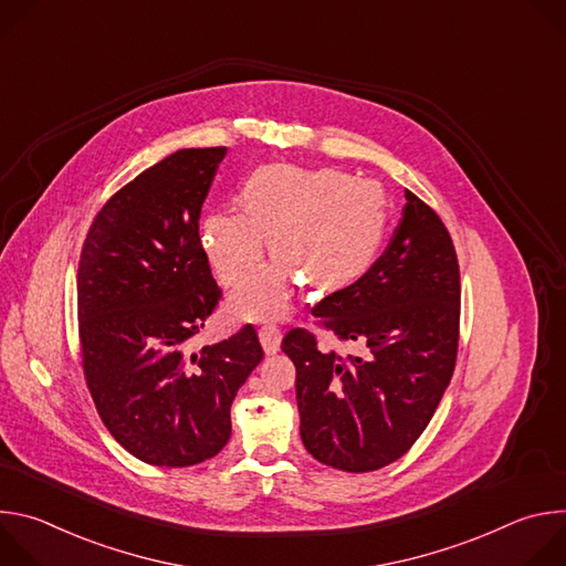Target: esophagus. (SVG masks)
<instances>
[{"instance_id": "obj_1", "label": "esophagus", "mask_w": 566, "mask_h": 566, "mask_svg": "<svg viewBox=\"0 0 566 566\" xmlns=\"http://www.w3.org/2000/svg\"><path fill=\"white\" fill-rule=\"evenodd\" d=\"M260 343L264 347L266 356H273L280 352V343H282V332L273 325H266L260 329Z\"/></svg>"}]
</instances>
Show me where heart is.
Listing matches in <instances>:
<instances>
[{
  "instance_id": "1",
  "label": "heart",
  "mask_w": 566,
  "mask_h": 566,
  "mask_svg": "<svg viewBox=\"0 0 566 566\" xmlns=\"http://www.w3.org/2000/svg\"><path fill=\"white\" fill-rule=\"evenodd\" d=\"M244 210L210 212L201 221V244L228 286L239 319H273L291 306L293 275L313 289H336L367 273L387 226V199L378 184L336 170L293 166L258 168L241 186Z\"/></svg>"
}]
</instances>
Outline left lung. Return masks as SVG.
<instances>
[{"label":"left lung","instance_id":"1","mask_svg":"<svg viewBox=\"0 0 566 566\" xmlns=\"http://www.w3.org/2000/svg\"><path fill=\"white\" fill-rule=\"evenodd\" d=\"M385 253L354 284L311 313L367 356L322 349L291 329L282 352L295 365L300 437L319 463L371 472L406 454L450 385L459 347V262L448 228L415 192Z\"/></svg>","mask_w":566,"mask_h":566}]
</instances>
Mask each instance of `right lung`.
Here are the masks:
<instances>
[{
	"instance_id": "obj_1",
	"label": "right lung",
	"mask_w": 566,
	"mask_h": 566,
	"mask_svg": "<svg viewBox=\"0 0 566 566\" xmlns=\"http://www.w3.org/2000/svg\"><path fill=\"white\" fill-rule=\"evenodd\" d=\"M226 147L179 149L96 214L77 264L87 387L112 437L149 465L186 468L230 439L237 389L264 358L253 325L192 349L217 286L199 217Z\"/></svg>"
}]
</instances>
